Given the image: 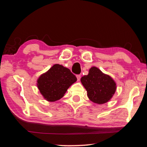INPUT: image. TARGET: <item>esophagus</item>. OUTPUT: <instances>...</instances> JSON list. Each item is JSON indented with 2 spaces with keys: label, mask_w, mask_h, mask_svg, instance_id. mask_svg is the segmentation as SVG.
Instances as JSON below:
<instances>
[{
  "label": "esophagus",
  "mask_w": 147,
  "mask_h": 147,
  "mask_svg": "<svg viewBox=\"0 0 147 147\" xmlns=\"http://www.w3.org/2000/svg\"><path fill=\"white\" fill-rule=\"evenodd\" d=\"M76 78H77V80H78V81H79L80 80V78H81L80 74H77V75H76Z\"/></svg>",
  "instance_id": "esophagus-1"
}]
</instances>
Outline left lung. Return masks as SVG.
<instances>
[{
  "instance_id": "left-lung-1",
  "label": "left lung",
  "mask_w": 147,
  "mask_h": 147,
  "mask_svg": "<svg viewBox=\"0 0 147 147\" xmlns=\"http://www.w3.org/2000/svg\"><path fill=\"white\" fill-rule=\"evenodd\" d=\"M80 80L89 100L94 103L108 102L115 93L117 87L113 79L96 67H92L88 75L82 77Z\"/></svg>"
}]
</instances>
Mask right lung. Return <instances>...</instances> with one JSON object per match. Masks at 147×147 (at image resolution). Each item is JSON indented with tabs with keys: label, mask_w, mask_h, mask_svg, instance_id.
<instances>
[{
	"label": "right lung",
	"mask_w": 147,
	"mask_h": 147,
	"mask_svg": "<svg viewBox=\"0 0 147 147\" xmlns=\"http://www.w3.org/2000/svg\"><path fill=\"white\" fill-rule=\"evenodd\" d=\"M77 80L70 69L55 64L37 80V86L44 98L55 102L61 98L68 88Z\"/></svg>",
	"instance_id": "right-lung-1"
}]
</instances>
